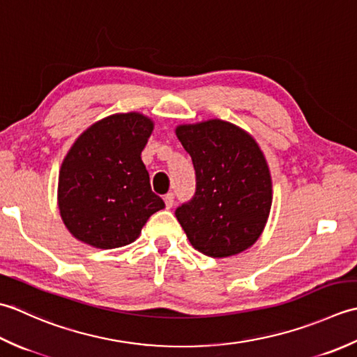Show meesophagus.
Returning a JSON list of instances; mask_svg holds the SVG:
<instances>
[{"label":"esophagus","instance_id":"obj_1","mask_svg":"<svg viewBox=\"0 0 357 357\" xmlns=\"http://www.w3.org/2000/svg\"><path fill=\"white\" fill-rule=\"evenodd\" d=\"M163 200H165V205H166V208H172V205H174V194L172 192H168L163 197Z\"/></svg>","mask_w":357,"mask_h":357}]
</instances>
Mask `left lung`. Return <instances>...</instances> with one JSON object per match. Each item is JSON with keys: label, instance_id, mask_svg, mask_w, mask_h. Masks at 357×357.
<instances>
[{"label": "left lung", "instance_id": "1", "mask_svg": "<svg viewBox=\"0 0 357 357\" xmlns=\"http://www.w3.org/2000/svg\"><path fill=\"white\" fill-rule=\"evenodd\" d=\"M176 135L192 158L194 199L176 217L195 250L229 257L257 242L273 203V181L259 143L220 119L178 125Z\"/></svg>", "mask_w": 357, "mask_h": 357}]
</instances>
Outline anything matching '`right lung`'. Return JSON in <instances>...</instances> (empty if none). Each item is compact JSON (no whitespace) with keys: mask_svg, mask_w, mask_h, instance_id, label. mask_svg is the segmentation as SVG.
<instances>
[{"mask_svg":"<svg viewBox=\"0 0 357 357\" xmlns=\"http://www.w3.org/2000/svg\"><path fill=\"white\" fill-rule=\"evenodd\" d=\"M154 121L140 112L112 114L83 130L58 176V209L79 242L100 250L132 243L165 208L152 192L142 151Z\"/></svg>","mask_w":357,"mask_h":357,"instance_id":"right-lung-1","label":"right lung"}]
</instances>
